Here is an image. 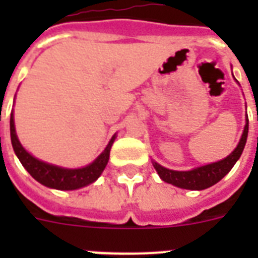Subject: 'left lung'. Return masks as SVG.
Segmentation results:
<instances>
[{"mask_svg": "<svg viewBox=\"0 0 258 258\" xmlns=\"http://www.w3.org/2000/svg\"><path fill=\"white\" fill-rule=\"evenodd\" d=\"M249 131V120L248 115L245 119L244 133L241 135V139L238 145L228 157L221 159L218 162H213L209 165L200 166L196 169L188 170V171H176V170L166 169L159 163L153 161L154 169L157 170L158 175L161 176L162 180H165L167 183H171L176 187L187 188V190H205L210 187L217 182H220L230 170L233 166L236 165V162L240 159L241 154L244 151V147L246 145V138H248Z\"/></svg>", "mask_w": 258, "mask_h": 258, "instance_id": "8db88e82", "label": "left lung"}]
</instances>
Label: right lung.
Masks as SVG:
<instances>
[{
	"instance_id": "obj_1",
	"label": "right lung",
	"mask_w": 258,
	"mask_h": 258,
	"mask_svg": "<svg viewBox=\"0 0 258 258\" xmlns=\"http://www.w3.org/2000/svg\"><path fill=\"white\" fill-rule=\"evenodd\" d=\"M115 138H116V134L111 138L104 151L92 163L80 167V169H66L61 166L50 165L44 161H40L37 158H34L32 154L28 153L18 141L16 127H14L13 112L10 113V139H12L14 153L21 162V165L25 167L26 171L29 172L37 182L49 188L76 190V188H82L93 183L101 175V172L108 163L109 151L115 142Z\"/></svg>"
}]
</instances>
